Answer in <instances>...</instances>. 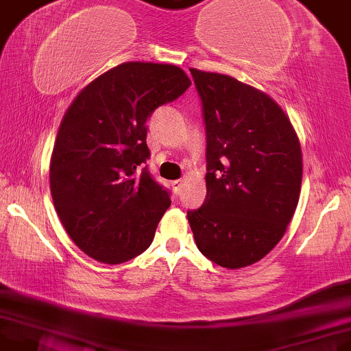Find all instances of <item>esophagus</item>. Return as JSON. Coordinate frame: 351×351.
Segmentation results:
<instances>
[{"mask_svg":"<svg viewBox=\"0 0 351 351\" xmlns=\"http://www.w3.org/2000/svg\"><path fill=\"white\" fill-rule=\"evenodd\" d=\"M182 182H184V180H180V179L172 180V182H171L172 189H174V192H176V193H179V192H180V187H182Z\"/></svg>","mask_w":351,"mask_h":351,"instance_id":"esophagus-1","label":"esophagus"}]
</instances>
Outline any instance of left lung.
I'll return each instance as SVG.
<instances>
[{"mask_svg":"<svg viewBox=\"0 0 351 351\" xmlns=\"http://www.w3.org/2000/svg\"><path fill=\"white\" fill-rule=\"evenodd\" d=\"M206 128V198L187 218L200 252L229 270L252 265L287 232L302 153L289 117L236 77L190 68Z\"/></svg>","mask_w":351,"mask_h":351,"instance_id":"1","label":"left lung"}]
</instances>
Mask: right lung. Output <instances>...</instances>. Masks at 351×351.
<instances>
[{"label":"right lung","mask_w":351,"mask_h":351,"mask_svg":"<svg viewBox=\"0 0 351 351\" xmlns=\"http://www.w3.org/2000/svg\"><path fill=\"white\" fill-rule=\"evenodd\" d=\"M192 81L176 64L125 62L80 90L64 112L50 159V192L68 236L94 261L145 252L171 206L146 169V122Z\"/></svg>","instance_id":"right-lung-1"}]
</instances>
